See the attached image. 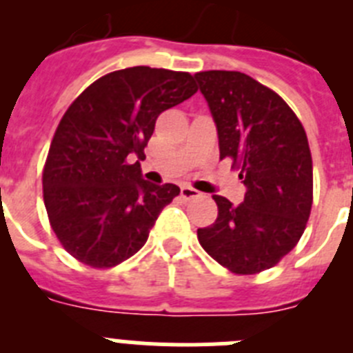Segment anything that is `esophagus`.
<instances>
[{
	"label": "esophagus",
	"mask_w": 353,
	"mask_h": 353,
	"mask_svg": "<svg viewBox=\"0 0 353 353\" xmlns=\"http://www.w3.org/2000/svg\"><path fill=\"white\" fill-rule=\"evenodd\" d=\"M180 194H182L183 199H192V198H198L199 191H196L194 187L191 185H182L180 187Z\"/></svg>",
	"instance_id": "34e87169"
}]
</instances>
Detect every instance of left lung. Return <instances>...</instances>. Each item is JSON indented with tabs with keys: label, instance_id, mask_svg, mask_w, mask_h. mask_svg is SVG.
Instances as JSON below:
<instances>
[{
	"label": "left lung",
	"instance_id": "8db88e82",
	"mask_svg": "<svg viewBox=\"0 0 353 353\" xmlns=\"http://www.w3.org/2000/svg\"><path fill=\"white\" fill-rule=\"evenodd\" d=\"M194 79L215 121L221 159H232L245 185L240 205L214 196L219 214L199 228L198 240L228 270L258 274L297 245L310 219L307 136L281 97L242 72H198Z\"/></svg>",
	"mask_w": 353,
	"mask_h": 353
}]
</instances>
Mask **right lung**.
Returning a JSON list of instances; mask_svg holds the SVG:
<instances>
[{"instance_id": "add662e5", "label": "right lung", "mask_w": 353, "mask_h": 353, "mask_svg": "<svg viewBox=\"0 0 353 353\" xmlns=\"http://www.w3.org/2000/svg\"><path fill=\"white\" fill-rule=\"evenodd\" d=\"M198 92L187 72L130 67L90 84L61 118L43 168V203L58 240L95 269L125 261L180 194L143 179L157 117Z\"/></svg>"}]
</instances>
